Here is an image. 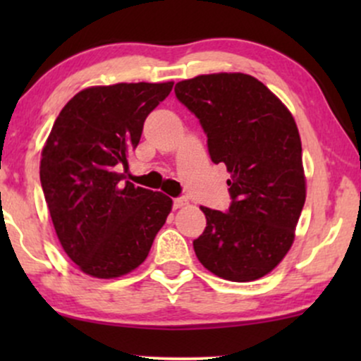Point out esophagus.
Instances as JSON below:
<instances>
[{
  "mask_svg": "<svg viewBox=\"0 0 361 361\" xmlns=\"http://www.w3.org/2000/svg\"><path fill=\"white\" fill-rule=\"evenodd\" d=\"M185 205H188V198L186 197H178L173 200V207H175V209H181V207Z\"/></svg>",
  "mask_w": 361,
  "mask_h": 361,
  "instance_id": "esophagus-1",
  "label": "esophagus"
}]
</instances>
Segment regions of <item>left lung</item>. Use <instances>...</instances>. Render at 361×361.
Segmentation results:
<instances>
[{
	"label": "left lung",
	"mask_w": 361,
	"mask_h": 361,
	"mask_svg": "<svg viewBox=\"0 0 361 361\" xmlns=\"http://www.w3.org/2000/svg\"><path fill=\"white\" fill-rule=\"evenodd\" d=\"M175 94L204 128L210 159L231 173L229 209L200 207L195 255L224 280H258L287 255L305 202L295 120L250 74H204L176 82Z\"/></svg>",
	"instance_id": "8db88e82"
}]
</instances>
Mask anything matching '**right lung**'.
<instances>
[{"mask_svg": "<svg viewBox=\"0 0 361 361\" xmlns=\"http://www.w3.org/2000/svg\"><path fill=\"white\" fill-rule=\"evenodd\" d=\"M173 82H118L82 90L54 122L40 183L66 255L86 275L115 279L147 258L173 200L118 173L147 115Z\"/></svg>", "mask_w": 361, "mask_h": 361, "instance_id": "add662e5", "label": "right lung"}]
</instances>
